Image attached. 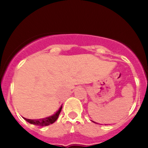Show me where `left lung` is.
<instances>
[{
  "label": "left lung",
  "instance_id": "left-lung-1",
  "mask_svg": "<svg viewBox=\"0 0 148 148\" xmlns=\"http://www.w3.org/2000/svg\"><path fill=\"white\" fill-rule=\"evenodd\" d=\"M93 122H94V121H93ZM94 123H95V122H94Z\"/></svg>",
  "mask_w": 148,
  "mask_h": 148
}]
</instances>
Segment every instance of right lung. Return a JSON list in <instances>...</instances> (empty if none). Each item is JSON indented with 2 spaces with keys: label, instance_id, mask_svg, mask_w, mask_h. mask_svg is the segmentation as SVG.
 Instances as JSON below:
<instances>
[{
  "label": "right lung",
  "instance_id": "1",
  "mask_svg": "<svg viewBox=\"0 0 148 148\" xmlns=\"http://www.w3.org/2000/svg\"><path fill=\"white\" fill-rule=\"evenodd\" d=\"M62 107V106H61L60 108H59L58 111L55 114L51 115V116L47 117V118L38 119V120H30V119H27L25 118H24L28 123L32 124V125H37V126H40V127L48 126V125H51V124H53L54 122L56 121V120L59 116V114L60 113Z\"/></svg>",
  "mask_w": 148,
  "mask_h": 148
}]
</instances>
